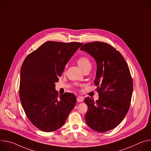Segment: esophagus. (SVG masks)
Returning <instances> with one entry per match:
<instances>
[{
	"label": "esophagus",
	"instance_id": "34e87169",
	"mask_svg": "<svg viewBox=\"0 0 151 151\" xmlns=\"http://www.w3.org/2000/svg\"><path fill=\"white\" fill-rule=\"evenodd\" d=\"M83 100V97L82 96H78L77 97V101L78 102H82Z\"/></svg>",
	"mask_w": 151,
	"mask_h": 151
}]
</instances>
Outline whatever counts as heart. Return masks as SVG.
<instances>
[{
  "label": "heart",
  "instance_id": "heart-1",
  "mask_svg": "<svg viewBox=\"0 0 151 151\" xmlns=\"http://www.w3.org/2000/svg\"><path fill=\"white\" fill-rule=\"evenodd\" d=\"M77 63L82 71L87 68H91V63L90 59L85 56H82L79 58L77 60Z\"/></svg>",
  "mask_w": 151,
  "mask_h": 151
}]
</instances>
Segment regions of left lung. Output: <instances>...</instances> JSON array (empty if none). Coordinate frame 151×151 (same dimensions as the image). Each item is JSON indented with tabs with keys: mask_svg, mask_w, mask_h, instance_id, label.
<instances>
[{
	"mask_svg": "<svg viewBox=\"0 0 151 151\" xmlns=\"http://www.w3.org/2000/svg\"><path fill=\"white\" fill-rule=\"evenodd\" d=\"M80 50L93 57L97 64L94 83L99 99H85L88 111L85 119L93 130L103 133L118 126L127 114L133 83L127 63L119 52L101 42H89Z\"/></svg>",
	"mask_w": 151,
	"mask_h": 151,
	"instance_id": "8db88e82",
	"label": "left lung"
}]
</instances>
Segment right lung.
<instances>
[{"label":"right lung","mask_w":151,"mask_h":151,"mask_svg":"<svg viewBox=\"0 0 151 151\" xmlns=\"http://www.w3.org/2000/svg\"><path fill=\"white\" fill-rule=\"evenodd\" d=\"M82 45L80 42L48 41L28 55L22 64L21 103L31 122L43 132L58 130L74 108L76 96L69 93L58 96L55 83Z\"/></svg>","instance_id":"right-lung-1"}]
</instances>
